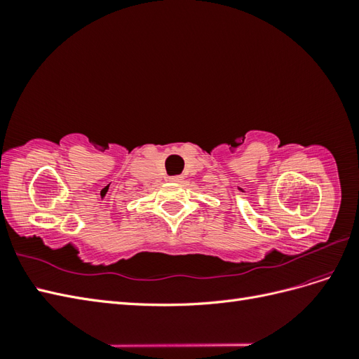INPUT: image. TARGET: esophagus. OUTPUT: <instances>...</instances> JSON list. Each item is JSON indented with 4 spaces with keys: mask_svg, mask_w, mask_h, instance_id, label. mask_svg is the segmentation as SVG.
Returning <instances> with one entry per match:
<instances>
[{
    "mask_svg": "<svg viewBox=\"0 0 359 359\" xmlns=\"http://www.w3.org/2000/svg\"><path fill=\"white\" fill-rule=\"evenodd\" d=\"M182 177L181 175H177V177H170L169 178V182H182Z\"/></svg>",
    "mask_w": 359,
    "mask_h": 359,
    "instance_id": "esophagus-1",
    "label": "esophagus"
}]
</instances>
